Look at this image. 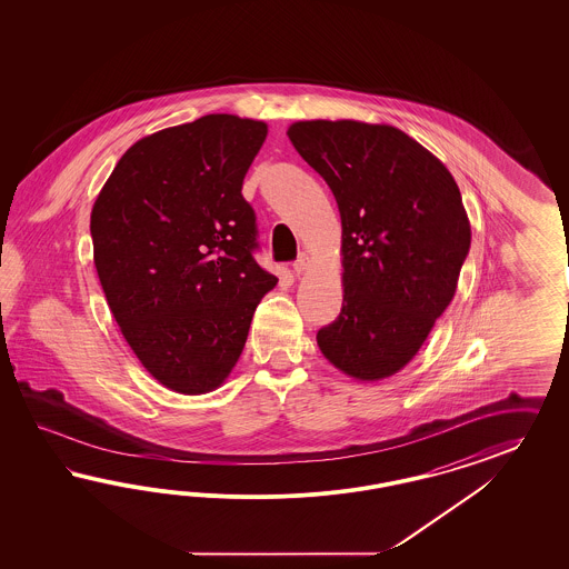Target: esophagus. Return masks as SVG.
<instances>
[{
  "label": "esophagus",
  "mask_w": 569,
  "mask_h": 569,
  "mask_svg": "<svg viewBox=\"0 0 569 569\" xmlns=\"http://www.w3.org/2000/svg\"><path fill=\"white\" fill-rule=\"evenodd\" d=\"M310 267V259L309 257H307V254H300V257H298V260H296V262H293L292 264V271H293V276H302V273H305V271H307V269H309Z\"/></svg>",
  "instance_id": "obj_1"
}]
</instances>
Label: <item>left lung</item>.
Returning <instances> with one entry per match:
<instances>
[{"mask_svg": "<svg viewBox=\"0 0 569 569\" xmlns=\"http://www.w3.org/2000/svg\"><path fill=\"white\" fill-rule=\"evenodd\" d=\"M288 138L338 202L342 310L317 331L336 369L359 381L398 373L457 292L471 227L447 167L392 124L298 121Z\"/></svg>", "mask_w": 569, "mask_h": 569, "instance_id": "8db88e82", "label": "left lung"}]
</instances>
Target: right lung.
I'll use <instances>...</instances> for the list:
<instances>
[{"label": "right lung", "mask_w": 569, "mask_h": 569, "mask_svg": "<svg viewBox=\"0 0 569 569\" xmlns=\"http://www.w3.org/2000/svg\"><path fill=\"white\" fill-rule=\"evenodd\" d=\"M267 122L207 114L136 141L91 210L93 262L122 338L179 395L217 390L277 277L260 269L243 177Z\"/></svg>", "instance_id": "add662e5"}]
</instances>
